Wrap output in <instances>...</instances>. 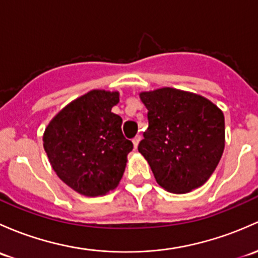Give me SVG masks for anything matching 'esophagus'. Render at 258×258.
Returning a JSON list of instances; mask_svg holds the SVG:
<instances>
[{
  "mask_svg": "<svg viewBox=\"0 0 258 258\" xmlns=\"http://www.w3.org/2000/svg\"><path fill=\"white\" fill-rule=\"evenodd\" d=\"M140 141H141V136H136L134 138V140H132V142H134L135 150H136V148L138 147V143H140Z\"/></svg>",
  "mask_w": 258,
  "mask_h": 258,
  "instance_id": "1",
  "label": "esophagus"
}]
</instances>
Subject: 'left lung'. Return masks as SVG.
<instances>
[{"mask_svg": "<svg viewBox=\"0 0 258 258\" xmlns=\"http://www.w3.org/2000/svg\"><path fill=\"white\" fill-rule=\"evenodd\" d=\"M140 99L148 110V128L138 152L157 183L175 194L202 186L225 148L222 111L202 95L174 88L143 91Z\"/></svg>", "mask_w": 258, "mask_h": 258, "instance_id": "obj_1", "label": "left lung"}]
</instances>
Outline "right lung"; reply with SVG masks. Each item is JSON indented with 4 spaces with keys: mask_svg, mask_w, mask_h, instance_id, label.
Segmentation results:
<instances>
[{
    "mask_svg": "<svg viewBox=\"0 0 258 258\" xmlns=\"http://www.w3.org/2000/svg\"><path fill=\"white\" fill-rule=\"evenodd\" d=\"M118 101V91L91 90L61 108L45 127L43 147L51 168L85 197L115 189L134 148L122 135V118L111 111Z\"/></svg>",
    "mask_w": 258,
    "mask_h": 258,
    "instance_id": "right-lung-1",
    "label": "right lung"
}]
</instances>
